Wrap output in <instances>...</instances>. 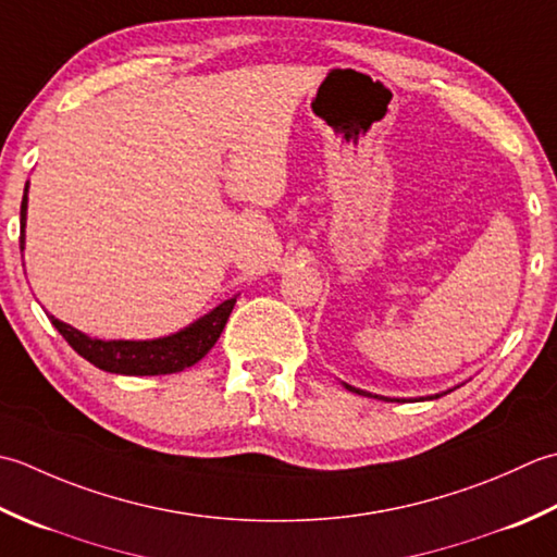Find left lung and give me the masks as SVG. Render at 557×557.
Segmentation results:
<instances>
[{
  "instance_id": "8db88e82",
  "label": "left lung",
  "mask_w": 557,
  "mask_h": 557,
  "mask_svg": "<svg viewBox=\"0 0 557 557\" xmlns=\"http://www.w3.org/2000/svg\"><path fill=\"white\" fill-rule=\"evenodd\" d=\"M346 389H350V392H356V394H362V396H370L368 392H360V389H356V387H350V384H346ZM389 401V399H387ZM396 401H399V399H396Z\"/></svg>"
}]
</instances>
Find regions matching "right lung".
<instances>
[{"label":"right lung","mask_w":557,"mask_h":557,"mask_svg":"<svg viewBox=\"0 0 557 557\" xmlns=\"http://www.w3.org/2000/svg\"><path fill=\"white\" fill-rule=\"evenodd\" d=\"M26 191L28 185L24 189V201H21V249H24L26 228ZM233 305L235 298L225 300L180 334L156 338V342H100V338H90L78 332V329L54 320L52 314L50 320L57 332L64 336V342L100 370L117 374H170L191 368L209 354L213 344L219 342L225 322H228Z\"/></svg>","instance_id":"1"}]
</instances>
